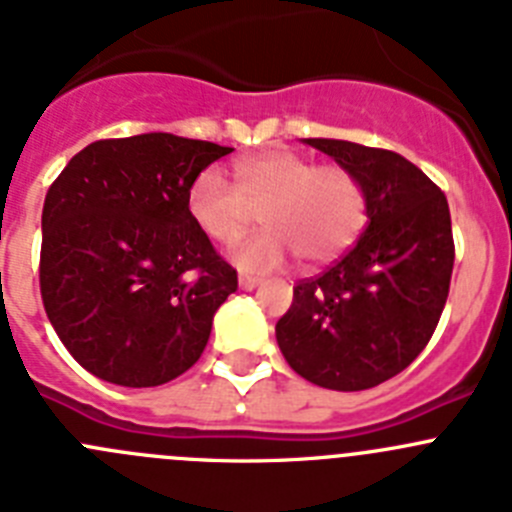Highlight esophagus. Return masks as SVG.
<instances>
[{
    "label": "esophagus",
    "instance_id": "34e87169",
    "mask_svg": "<svg viewBox=\"0 0 512 512\" xmlns=\"http://www.w3.org/2000/svg\"><path fill=\"white\" fill-rule=\"evenodd\" d=\"M259 284H261V281L256 279V276H248V274L238 276V287H241L243 292H251V289H256Z\"/></svg>",
    "mask_w": 512,
    "mask_h": 512
}]
</instances>
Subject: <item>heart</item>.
Here are the masks:
<instances>
[{
    "mask_svg": "<svg viewBox=\"0 0 512 512\" xmlns=\"http://www.w3.org/2000/svg\"><path fill=\"white\" fill-rule=\"evenodd\" d=\"M256 213L269 231L233 251L243 271H274L294 253L307 264H327L348 251L365 225V190L345 167H317L287 149L243 157L236 187L218 170H205L187 190V215L215 243L231 246Z\"/></svg>",
    "mask_w": 512,
    "mask_h": 512,
    "instance_id": "b5f03b06",
    "label": "heart"
}]
</instances>
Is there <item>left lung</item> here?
<instances>
[{
  "label": "left lung",
  "instance_id": "1",
  "mask_svg": "<svg viewBox=\"0 0 512 512\" xmlns=\"http://www.w3.org/2000/svg\"><path fill=\"white\" fill-rule=\"evenodd\" d=\"M304 144L358 177L368 225L335 266L294 287L276 342L314 386L365 391L409 368L437 330L454 266L449 205L401 154L342 139Z\"/></svg>",
  "mask_w": 512,
  "mask_h": 512
}]
</instances>
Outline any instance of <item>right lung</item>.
I'll return each mask as SVG.
<instances>
[{"label": "right lung", "instance_id": "add662e5", "mask_svg": "<svg viewBox=\"0 0 512 512\" xmlns=\"http://www.w3.org/2000/svg\"><path fill=\"white\" fill-rule=\"evenodd\" d=\"M231 152L164 131L103 139L50 185L42 304L68 353L101 381L162 386L203 355L238 276L187 215V190Z\"/></svg>", "mask_w": 512, "mask_h": 512}]
</instances>
